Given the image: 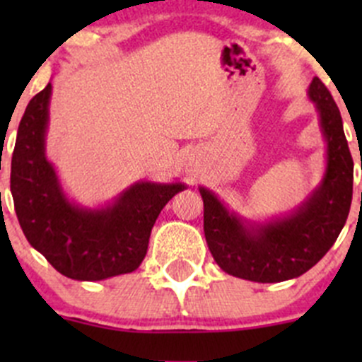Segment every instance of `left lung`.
<instances>
[{"label": "left lung", "instance_id": "obj_1", "mask_svg": "<svg viewBox=\"0 0 362 362\" xmlns=\"http://www.w3.org/2000/svg\"><path fill=\"white\" fill-rule=\"evenodd\" d=\"M308 94L320 113L327 141V170L322 185L296 214L272 224L247 228L210 191L199 189L208 249L229 275L262 284L296 279L327 254L345 226L352 203L354 160L341 115L329 89L317 76Z\"/></svg>", "mask_w": 362, "mask_h": 362}]
</instances>
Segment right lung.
I'll return each instance as SVG.
<instances>
[{"label": "right lung", "instance_id": "obj_1", "mask_svg": "<svg viewBox=\"0 0 362 362\" xmlns=\"http://www.w3.org/2000/svg\"><path fill=\"white\" fill-rule=\"evenodd\" d=\"M50 90L49 83L28 103L12 154L10 191L24 236L68 279L94 282L134 272L156 218L184 185L140 182L105 210L73 206L45 159Z\"/></svg>", "mask_w": 362, "mask_h": 362}]
</instances>
